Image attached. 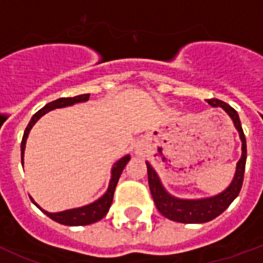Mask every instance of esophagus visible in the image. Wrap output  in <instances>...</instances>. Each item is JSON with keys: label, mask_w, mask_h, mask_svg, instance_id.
<instances>
[{"label": "esophagus", "mask_w": 263, "mask_h": 263, "mask_svg": "<svg viewBox=\"0 0 263 263\" xmlns=\"http://www.w3.org/2000/svg\"><path fill=\"white\" fill-rule=\"evenodd\" d=\"M137 151H136V153H140V148H136Z\"/></svg>", "instance_id": "esophagus-1"}]
</instances>
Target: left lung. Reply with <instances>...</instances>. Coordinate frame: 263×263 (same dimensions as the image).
I'll use <instances>...</instances> for the list:
<instances>
[{
    "label": "left lung",
    "mask_w": 263,
    "mask_h": 263,
    "mask_svg": "<svg viewBox=\"0 0 263 263\" xmlns=\"http://www.w3.org/2000/svg\"><path fill=\"white\" fill-rule=\"evenodd\" d=\"M208 105L212 107L223 108L233 122V126L237 129L241 140V157L236 164V172L233 179L228 187L216 195L207 196V198H198V199H183L172 195L164 184L160 177L153 169V166L146 161L148 167V183L151 194L156 203L158 211L166 219L183 224H202L215 219L220 214H223L233 200L240 194L241 186L243 181V172H245V162H247V140L241 127L240 118L237 111L220 99H207Z\"/></svg>",
    "instance_id": "8db88e82"
}]
</instances>
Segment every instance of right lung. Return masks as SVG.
<instances>
[{
	"label": "right lung",
	"mask_w": 263,
	"mask_h": 263,
	"mask_svg": "<svg viewBox=\"0 0 263 263\" xmlns=\"http://www.w3.org/2000/svg\"><path fill=\"white\" fill-rule=\"evenodd\" d=\"M90 98V94H81V96L73 97V98H59L56 101H52V102L47 103L43 108H40L36 114L31 118L28 126L26 127L25 134L22 137V144H21V155H22V166H23V156H25V148H26V141H27V137L30 131H31L32 127L35 126V123L40 119V118L46 115L49 111L55 110V108H63L68 107V106H73L76 103H82L89 101ZM131 160V156L126 155L123 156L122 158L115 162L111 167V178L108 182V187L106 190V193L103 194L101 198H98L97 200H94L93 203L86 205H82V207L77 208H70V210H65V211L60 212H48L46 210L40 207L31 196V202L39 208L40 211L44 212L48 217H51L52 220H55L56 223H60L63 226H69V227H77V226H89V224H93L99 221L101 219L106 216V214L108 212L111 207V203H112V198H114V191L117 187L118 181H119V177L122 174L123 169L127 165V162Z\"/></svg>",
	"instance_id": "1"
}]
</instances>
